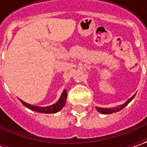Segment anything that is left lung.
Listing matches in <instances>:
<instances>
[{
  "instance_id": "left-lung-1",
  "label": "left lung",
  "mask_w": 147,
  "mask_h": 147,
  "mask_svg": "<svg viewBox=\"0 0 147 147\" xmlns=\"http://www.w3.org/2000/svg\"><path fill=\"white\" fill-rule=\"evenodd\" d=\"M135 95H133V96L131 98H129L127 100V101L124 103V104L120 105H118L117 107H115V108H100V107H96V110L98 112L101 113V114H104V115H110V114H113V113H115V112H118V111H120L121 110H123L126 105H127L130 101H132V100L134 98Z\"/></svg>"
}]
</instances>
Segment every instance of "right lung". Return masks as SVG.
<instances>
[{"mask_svg":"<svg viewBox=\"0 0 147 147\" xmlns=\"http://www.w3.org/2000/svg\"><path fill=\"white\" fill-rule=\"evenodd\" d=\"M66 99H67V92H66V90H64L59 99L57 100V102H55V104L51 105H49V106L40 107V106H36V105L28 104L25 101L22 100L21 99H20V100L22 104L24 105L25 107L28 108L29 110L36 111L38 113H43V114H55V113L59 112L60 110H62V108L65 106Z\"/></svg>","mask_w":147,"mask_h":147,"instance_id":"add662e5","label":"right lung"}]
</instances>
